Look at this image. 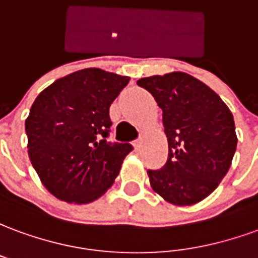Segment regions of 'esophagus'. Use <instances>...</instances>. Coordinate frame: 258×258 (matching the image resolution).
<instances>
[{
  "label": "esophagus",
  "mask_w": 258,
  "mask_h": 258,
  "mask_svg": "<svg viewBox=\"0 0 258 258\" xmlns=\"http://www.w3.org/2000/svg\"><path fill=\"white\" fill-rule=\"evenodd\" d=\"M141 144H142V138H137V140L134 141V146H135V149H140L141 148Z\"/></svg>",
  "instance_id": "34e87169"
}]
</instances>
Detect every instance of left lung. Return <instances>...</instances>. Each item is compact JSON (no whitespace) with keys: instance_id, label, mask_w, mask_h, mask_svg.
Listing matches in <instances>:
<instances>
[{"instance_id":"8db88e82","label":"left lung","mask_w":258,"mask_h":258,"mask_svg":"<svg viewBox=\"0 0 258 258\" xmlns=\"http://www.w3.org/2000/svg\"><path fill=\"white\" fill-rule=\"evenodd\" d=\"M137 84L163 110L167 162L148 170L155 192L175 206H190L216 189L236 151L233 116L210 87L182 72L152 76Z\"/></svg>"}]
</instances>
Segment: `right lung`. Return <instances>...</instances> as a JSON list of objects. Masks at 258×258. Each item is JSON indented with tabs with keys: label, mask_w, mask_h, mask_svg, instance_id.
Masks as SVG:
<instances>
[{
	"label": "right lung",
	"mask_w": 258,
	"mask_h": 258,
	"mask_svg": "<svg viewBox=\"0 0 258 258\" xmlns=\"http://www.w3.org/2000/svg\"><path fill=\"white\" fill-rule=\"evenodd\" d=\"M130 77L83 69L56 80L37 96L26 120L31 164L53 196L90 203L105 194L131 144L107 141L109 107Z\"/></svg>",
	"instance_id": "right-lung-1"
}]
</instances>
